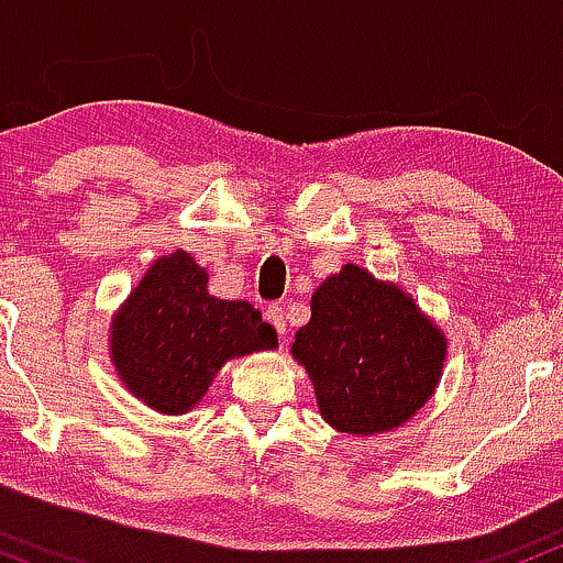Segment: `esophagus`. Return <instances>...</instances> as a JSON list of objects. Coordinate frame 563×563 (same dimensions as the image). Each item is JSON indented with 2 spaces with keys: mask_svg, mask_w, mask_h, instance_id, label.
Here are the masks:
<instances>
[{
  "mask_svg": "<svg viewBox=\"0 0 563 563\" xmlns=\"http://www.w3.org/2000/svg\"><path fill=\"white\" fill-rule=\"evenodd\" d=\"M265 321H268V324H274V330L279 334L287 332V319H284V308L282 306L265 308Z\"/></svg>",
  "mask_w": 563,
  "mask_h": 563,
  "instance_id": "esophagus-1",
  "label": "esophagus"
}]
</instances>
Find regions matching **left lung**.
<instances>
[{"label":"left lung","mask_w":563,"mask_h":563,"mask_svg":"<svg viewBox=\"0 0 563 563\" xmlns=\"http://www.w3.org/2000/svg\"><path fill=\"white\" fill-rule=\"evenodd\" d=\"M292 358L308 372L319 415L334 431H394L433 396L446 334L399 284L345 263L316 287Z\"/></svg>","instance_id":"1"}]
</instances>
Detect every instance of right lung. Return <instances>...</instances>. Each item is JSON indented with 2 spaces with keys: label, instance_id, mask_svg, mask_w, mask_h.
<instances>
[{
  "label": "right lung",
  "instance_id": "obj_1",
  "mask_svg": "<svg viewBox=\"0 0 563 563\" xmlns=\"http://www.w3.org/2000/svg\"><path fill=\"white\" fill-rule=\"evenodd\" d=\"M191 252L156 257L113 313L109 353L124 388L162 415H186L231 358L279 349L247 300H220Z\"/></svg>",
  "mask_w": 563,
  "mask_h": 563
}]
</instances>
